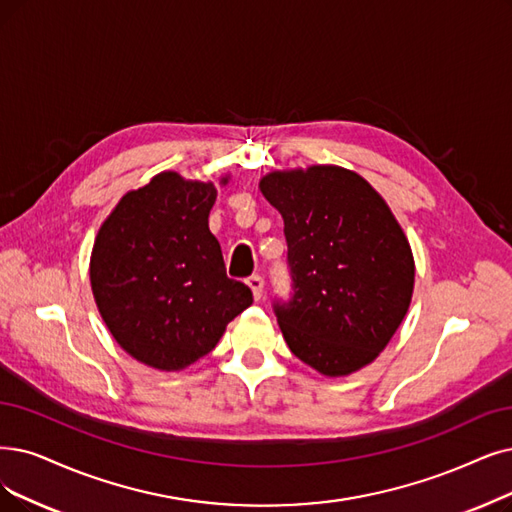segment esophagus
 Wrapping results in <instances>:
<instances>
[{"label":"esophagus","instance_id":"34e87169","mask_svg":"<svg viewBox=\"0 0 512 512\" xmlns=\"http://www.w3.org/2000/svg\"><path fill=\"white\" fill-rule=\"evenodd\" d=\"M248 285H250V290H252V294H254V300H260V298H262V290H264L262 277H260V275H252V277L248 279Z\"/></svg>","mask_w":512,"mask_h":512}]
</instances>
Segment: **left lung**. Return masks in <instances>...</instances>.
Here are the masks:
<instances>
[{"instance_id": "left-lung-1", "label": "left lung", "mask_w": 512, "mask_h": 512, "mask_svg": "<svg viewBox=\"0 0 512 512\" xmlns=\"http://www.w3.org/2000/svg\"><path fill=\"white\" fill-rule=\"evenodd\" d=\"M260 191L285 224L294 296L273 304L290 351L323 376L372 363L410 309L414 256L378 191L340 166L277 170Z\"/></svg>"}]
</instances>
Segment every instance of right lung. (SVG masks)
<instances>
[{
    "label": "right lung",
    "mask_w": 512,
    "mask_h": 512,
    "mask_svg": "<svg viewBox=\"0 0 512 512\" xmlns=\"http://www.w3.org/2000/svg\"><path fill=\"white\" fill-rule=\"evenodd\" d=\"M214 201L212 182L161 172L119 199L94 241L100 317L121 349L159 372L208 355L254 300L248 285L227 277L208 227Z\"/></svg>",
    "instance_id": "add662e5"
}]
</instances>
